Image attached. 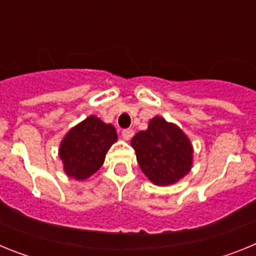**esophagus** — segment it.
I'll return each mask as SVG.
<instances>
[{
  "instance_id": "1",
  "label": "esophagus",
  "mask_w": 256,
  "mask_h": 256,
  "mask_svg": "<svg viewBox=\"0 0 256 256\" xmlns=\"http://www.w3.org/2000/svg\"><path fill=\"white\" fill-rule=\"evenodd\" d=\"M133 134H134L133 130H122V136H123V138L126 140V141H128V140L132 138Z\"/></svg>"
}]
</instances>
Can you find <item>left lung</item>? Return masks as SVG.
I'll return each mask as SVG.
<instances>
[{"label":"left lung","instance_id":"8db88e82","mask_svg":"<svg viewBox=\"0 0 256 256\" xmlns=\"http://www.w3.org/2000/svg\"><path fill=\"white\" fill-rule=\"evenodd\" d=\"M140 168L152 183L168 186L178 182L192 166V144L180 126L160 116L132 138Z\"/></svg>","mask_w":256,"mask_h":256}]
</instances>
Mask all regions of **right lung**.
I'll list each match as a JSON object with an SVG mask.
<instances>
[{
  "label": "right lung",
  "instance_id": "add662e5",
  "mask_svg": "<svg viewBox=\"0 0 256 256\" xmlns=\"http://www.w3.org/2000/svg\"><path fill=\"white\" fill-rule=\"evenodd\" d=\"M116 140L114 126L104 123L94 115L72 128L58 150L68 177L78 180L91 177L101 168L106 152Z\"/></svg>",
  "mask_w": 256,
  "mask_h": 256
}]
</instances>
